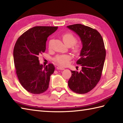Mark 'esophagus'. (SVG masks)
Wrapping results in <instances>:
<instances>
[{
    "mask_svg": "<svg viewBox=\"0 0 123 123\" xmlns=\"http://www.w3.org/2000/svg\"><path fill=\"white\" fill-rule=\"evenodd\" d=\"M57 69H61V70H64V69H65V68H62V66H58L57 67Z\"/></svg>",
    "mask_w": 123,
    "mask_h": 123,
    "instance_id": "esophagus-1",
    "label": "esophagus"
}]
</instances>
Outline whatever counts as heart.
<instances>
[{
	"mask_svg": "<svg viewBox=\"0 0 123 123\" xmlns=\"http://www.w3.org/2000/svg\"><path fill=\"white\" fill-rule=\"evenodd\" d=\"M62 40L64 43L68 47H71L73 45L72 50L75 54H78L80 51V46L79 44H74L76 42L75 37L71 33H66L64 34L62 36ZM50 47V42L49 44ZM71 59V56L69 55H58L55 58V61L57 63L64 66L67 65L68 61Z\"/></svg>",
	"mask_w": 123,
	"mask_h": 123,
	"instance_id": "heart-1",
	"label": "heart"
}]
</instances>
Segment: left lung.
<instances>
[{
    "mask_svg": "<svg viewBox=\"0 0 123 123\" xmlns=\"http://www.w3.org/2000/svg\"><path fill=\"white\" fill-rule=\"evenodd\" d=\"M67 27L78 35L82 45L80 59L76 62L82 69L80 72L71 71L68 87L76 93H87L101 78L106 55L105 44L100 34L89 27L75 24Z\"/></svg>",
    "mask_w": 123,
    "mask_h": 123,
    "instance_id": "obj_1",
    "label": "left lung"
}]
</instances>
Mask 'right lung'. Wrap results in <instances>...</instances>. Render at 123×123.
<instances>
[{
  "label": "right lung",
  "instance_id": "obj_1",
  "mask_svg": "<svg viewBox=\"0 0 123 123\" xmlns=\"http://www.w3.org/2000/svg\"><path fill=\"white\" fill-rule=\"evenodd\" d=\"M57 29L58 27H34L25 32L15 44L13 58L18 79L32 94L43 93L49 87L55 66L52 64L43 66L38 55L45 52L48 37Z\"/></svg>",
  "mask_w": 123,
  "mask_h": 123
}]
</instances>
